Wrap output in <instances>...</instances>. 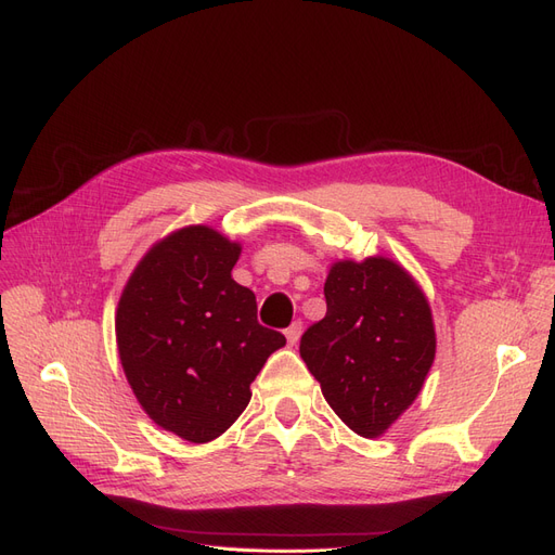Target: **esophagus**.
I'll list each match as a JSON object with an SVG mask.
<instances>
[{
  "label": "esophagus",
  "instance_id": "esophagus-1",
  "mask_svg": "<svg viewBox=\"0 0 555 555\" xmlns=\"http://www.w3.org/2000/svg\"><path fill=\"white\" fill-rule=\"evenodd\" d=\"M299 336H301V323L297 320V323H293L288 330H285V338H288L291 346H295L299 341Z\"/></svg>",
  "mask_w": 555,
  "mask_h": 555
}]
</instances>
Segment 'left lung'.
I'll list each match as a JSON object with an SVG mask.
<instances>
[{"mask_svg":"<svg viewBox=\"0 0 555 555\" xmlns=\"http://www.w3.org/2000/svg\"><path fill=\"white\" fill-rule=\"evenodd\" d=\"M327 313L299 354L325 401L354 434L378 438L413 405L436 357L428 299L399 262L338 260L325 281Z\"/></svg>","mask_w":555,"mask_h":555,"instance_id":"obj_1","label":"left lung"}]
</instances>
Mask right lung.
<instances>
[{"mask_svg": "<svg viewBox=\"0 0 555 555\" xmlns=\"http://www.w3.org/2000/svg\"><path fill=\"white\" fill-rule=\"evenodd\" d=\"M240 254L209 225L175 230L142 256L117 304V350L138 403L189 442L225 434L267 357L285 346L230 274Z\"/></svg>", "mask_w": 555, "mask_h": 555, "instance_id": "obj_1", "label": "right lung"}]
</instances>
